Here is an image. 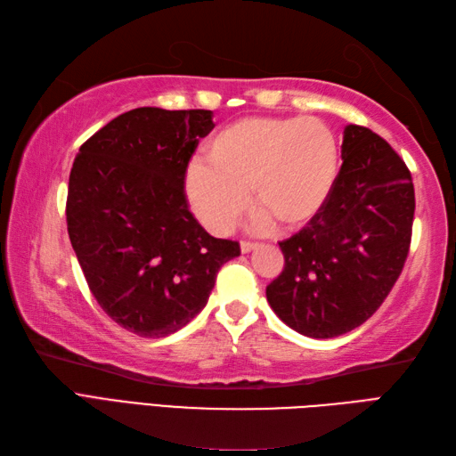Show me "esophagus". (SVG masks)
Masks as SVG:
<instances>
[{"label":"esophagus","instance_id":"1","mask_svg":"<svg viewBox=\"0 0 456 456\" xmlns=\"http://www.w3.org/2000/svg\"><path fill=\"white\" fill-rule=\"evenodd\" d=\"M259 244H256V241H248V240H244L240 244V248H241V254H249V251H254L256 248H257Z\"/></svg>","mask_w":456,"mask_h":456}]
</instances>
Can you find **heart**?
Listing matches in <instances>:
<instances>
[{"label":"heart","instance_id":"obj_1","mask_svg":"<svg viewBox=\"0 0 456 456\" xmlns=\"http://www.w3.org/2000/svg\"><path fill=\"white\" fill-rule=\"evenodd\" d=\"M338 144L331 130L312 117H249L210 138L207 164L187 171L185 191L195 215L226 234L249 207L251 187L257 228L279 220L285 228L306 224L326 205L338 175Z\"/></svg>","mask_w":456,"mask_h":456}]
</instances>
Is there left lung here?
<instances>
[{"mask_svg":"<svg viewBox=\"0 0 456 456\" xmlns=\"http://www.w3.org/2000/svg\"><path fill=\"white\" fill-rule=\"evenodd\" d=\"M341 169L326 205L281 241L285 267L267 300L289 328L330 339L365 323L406 263L416 195L410 169L372 130H343Z\"/></svg>","mask_w":456,"mask_h":456,"instance_id":"obj_1","label":"left lung"}]
</instances>
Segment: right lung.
<instances>
[{
	"instance_id": "obj_1",
	"label": "right lung",
	"mask_w": 456,
	"mask_h": 456,
	"mask_svg": "<svg viewBox=\"0 0 456 456\" xmlns=\"http://www.w3.org/2000/svg\"><path fill=\"white\" fill-rule=\"evenodd\" d=\"M215 128L212 110L140 107L79 148L66 222L91 295L140 338H166L205 308L240 244L212 238L191 215L185 171Z\"/></svg>"
}]
</instances>
